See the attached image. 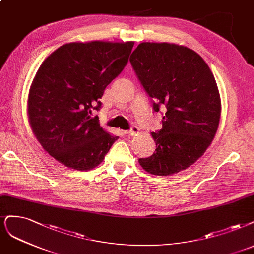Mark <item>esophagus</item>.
Instances as JSON below:
<instances>
[{"label":"esophagus","instance_id":"esophagus-1","mask_svg":"<svg viewBox=\"0 0 254 254\" xmlns=\"http://www.w3.org/2000/svg\"><path fill=\"white\" fill-rule=\"evenodd\" d=\"M125 133L128 135H135V134L139 133V129L137 127H132L130 130L125 131Z\"/></svg>","mask_w":254,"mask_h":254}]
</instances>
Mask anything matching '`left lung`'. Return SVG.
Masks as SVG:
<instances>
[{
	"instance_id": "8db88e82",
	"label": "left lung",
	"mask_w": 254,
	"mask_h": 254,
	"mask_svg": "<svg viewBox=\"0 0 254 254\" xmlns=\"http://www.w3.org/2000/svg\"><path fill=\"white\" fill-rule=\"evenodd\" d=\"M130 62L153 110L166 109L151 135L154 153L138 159L148 173L166 177L194 164L210 146L221 118V97L210 68L198 54L170 43H141Z\"/></svg>"
}]
</instances>
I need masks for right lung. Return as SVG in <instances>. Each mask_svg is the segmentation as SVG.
<instances>
[{"mask_svg":"<svg viewBox=\"0 0 254 254\" xmlns=\"http://www.w3.org/2000/svg\"><path fill=\"white\" fill-rule=\"evenodd\" d=\"M133 45L68 43L40 66L28 93L29 124L44 150L66 167L95 168L119 138L100 126L91 110L100 109L105 88L127 65Z\"/></svg>","mask_w":254,"mask_h":254,"instance_id":"obj_1","label":"right lung"}]
</instances>
